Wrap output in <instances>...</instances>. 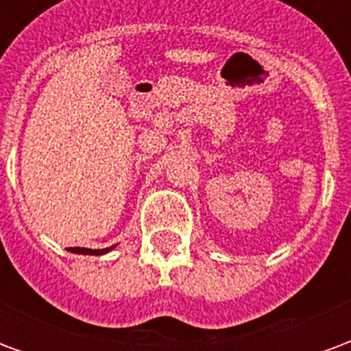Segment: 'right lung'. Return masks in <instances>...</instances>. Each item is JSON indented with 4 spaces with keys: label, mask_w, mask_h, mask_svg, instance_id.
<instances>
[{
    "label": "right lung",
    "mask_w": 351,
    "mask_h": 351,
    "mask_svg": "<svg viewBox=\"0 0 351 351\" xmlns=\"http://www.w3.org/2000/svg\"><path fill=\"white\" fill-rule=\"evenodd\" d=\"M114 246L110 248H103V250H92V248H69V252L73 254H84V256H101V254H107L108 250H112Z\"/></svg>",
    "instance_id": "right-lung-1"
}]
</instances>
